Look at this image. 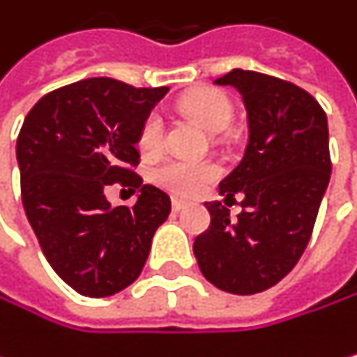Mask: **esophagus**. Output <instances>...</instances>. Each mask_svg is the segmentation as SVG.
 <instances>
[{
    "mask_svg": "<svg viewBox=\"0 0 357 357\" xmlns=\"http://www.w3.org/2000/svg\"><path fill=\"white\" fill-rule=\"evenodd\" d=\"M171 207H173V211H182V209L186 207V201H182V199H173V201H171Z\"/></svg>",
    "mask_w": 357,
    "mask_h": 357,
    "instance_id": "1",
    "label": "esophagus"
}]
</instances>
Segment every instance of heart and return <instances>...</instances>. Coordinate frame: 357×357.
Wrapping results in <instances>:
<instances>
[{"label": "heart", "mask_w": 357, "mask_h": 357, "mask_svg": "<svg viewBox=\"0 0 357 357\" xmlns=\"http://www.w3.org/2000/svg\"><path fill=\"white\" fill-rule=\"evenodd\" d=\"M182 112L197 118L205 129L222 131L233 118V103L224 93L213 89H203L186 95L180 101ZM165 144V120L158 112H150L137 133V148L146 156H154ZM218 167L211 160H186L169 158L152 169V182L182 197L199 195L209 182L215 180Z\"/></svg>", "instance_id": "heart-1"}]
</instances>
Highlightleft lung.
I'll return each instance as SVG.
<instances>
[{"label": "left lung", "mask_w": 357, "mask_h": 357, "mask_svg": "<svg viewBox=\"0 0 357 357\" xmlns=\"http://www.w3.org/2000/svg\"><path fill=\"white\" fill-rule=\"evenodd\" d=\"M235 86L248 109L250 139L241 162L220 182L228 209L205 203L209 228L195 239V256L209 284L231 294L273 288L301 260L330 182L328 120L301 86L266 73L233 69L215 80Z\"/></svg>", "instance_id": "8db88e82"}]
</instances>
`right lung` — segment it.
I'll return each mask as SVG.
<instances>
[{"label": "right lung", "mask_w": 357, "mask_h": 357, "mask_svg": "<svg viewBox=\"0 0 357 357\" xmlns=\"http://www.w3.org/2000/svg\"><path fill=\"white\" fill-rule=\"evenodd\" d=\"M114 78H86L44 95L16 139L20 197L54 273L82 296H112L139 277L171 199L144 184L137 133L167 95ZM140 190L133 208H112L102 190Z\"/></svg>", "instance_id": "add662e5"}]
</instances>
